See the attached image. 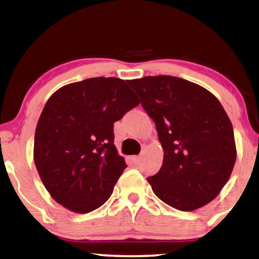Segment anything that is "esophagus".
<instances>
[{
  "label": "esophagus",
  "mask_w": 259,
  "mask_h": 259,
  "mask_svg": "<svg viewBox=\"0 0 259 259\" xmlns=\"http://www.w3.org/2000/svg\"><path fill=\"white\" fill-rule=\"evenodd\" d=\"M130 159L134 165H138V164H140V161H141V157H140V156H132L130 158Z\"/></svg>",
  "instance_id": "1"
}]
</instances>
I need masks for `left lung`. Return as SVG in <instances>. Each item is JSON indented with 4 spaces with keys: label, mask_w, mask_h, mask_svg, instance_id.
<instances>
[{
    "label": "left lung",
    "mask_w": 259,
    "mask_h": 259,
    "mask_svg": "<svg viewBox=\"0 0 259 259\" xmlns=\"http://www.w3.org/2000/svg\"><path fill=\"white\" fill-rule=\"evenodd\" d=\"M128 84L156 124L164 161L148 178L152 191L167 205L196 210L217 197L232 173L233 127L209 91L174 76H147Z\"/></svg>",
    "instance_id": "1"
}]
</instances>
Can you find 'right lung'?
Segmentation results:
<instances>
[{
  "label": "right lung",
  "instance_id": "obj_1",
  "mask_svg": "<svg viewBox=\"0 0 259 259\" xmlns=\"http://www.w3.org/2000/svg\"><path fill=\"white\" fill-rule=\"evenodd\" d=\"M140 103L125 80L94 77L54 92L36 126L34 161L51 197L74 212L102 206L127 167L113 122Z\"/></svg>",
  "mask_w": 259,
  "mask_h": 259
}]
</instances>
